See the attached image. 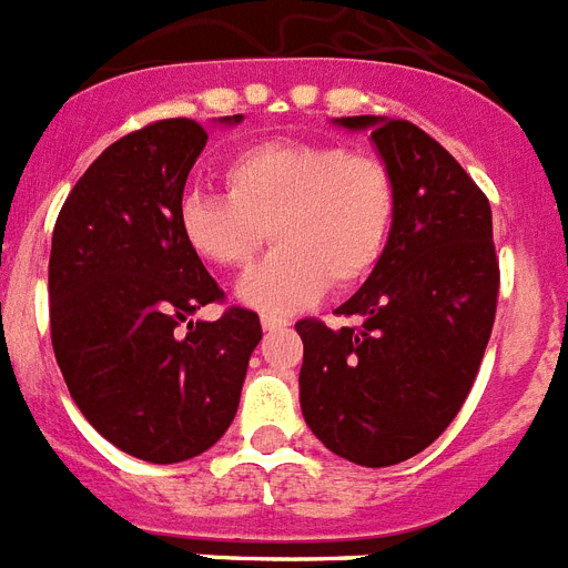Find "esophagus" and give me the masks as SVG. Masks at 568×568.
Here are the masks:
<instances>
[{"label":"esophagus","mask_w":568,"mask_h":568,"mask_svg":"<svg viewBox=\"0 0 568 568\" xmlns=\"http://www.w3.org/2000/svg\"><path fill=\"white\" fill-rule=\"evenodd\" d=\"M285 326H288V321H280V317H262V329L268 332H280V329H285Z\"/></svg>","instance_id":"obj_1"}]
</instances>
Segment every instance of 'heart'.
Returning <instances> with one entry per match:
<instances>
[{"instance_id":"b5f03b06","label":"heart","mask_w":568,"mask_h":568,"mask_svg":"<svg viewBox=\"0 0 568 568\" xmlns=\"http://www.w3.org/2000/svg\"><path fill=\"white\" fill-rule=\"evenodd\" d=\"M227 195L186 192L178 230L189 251L221 271H242L274 239L276 251L236 285L265 317L294 315L326 292L371 274L396 219L394 174L379 156L326 142L271 140L224 165Z\"/></svg>"}]
</instances>
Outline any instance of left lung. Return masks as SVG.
<instances>
[{"instance_id":"1","label":"left lung","mask_w":568,"mask_h":568,"mask_svg":"<svg viewBox=\"0 0 568 568\" xmlns=\"http://www.w3.org/2000/svg\"><path fill=\"white\" fill-rule=\"evenodd\" d=\"M371 131L396 183L388 247L338 315L297 321L300 408L329 452L390 467L449 426L476 382L499 294L490 201L449 151L405 119L344 116Z\"/></svg>"}]
</instances>
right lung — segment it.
Wrapping results in <instances>:
<instances>
[{
	"mask_svg": "<svg viewBox=\"0 0 568 568\" xmlns=\"http://www.w3.org/2000/svg\"><path fill=\"white\" fill-rule=\"evenodd\" d=\"M204 145L206 131L192 119L128 133L78 180L52 233V347L69 394L101 437L151 464L219 444L262 338L260 315L247 308L192 321L221 300L178 230Z\"/></svg>",
	"mask_w": 568,
	"mask_h": 568,
	"instance_id": "1",
	"label": "right lung"
}]
</instances>
